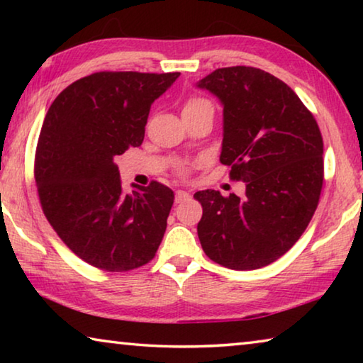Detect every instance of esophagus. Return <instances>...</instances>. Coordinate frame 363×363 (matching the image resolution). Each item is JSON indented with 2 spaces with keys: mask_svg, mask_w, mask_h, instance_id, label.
Wrapping results in <instances>:
<instances>
[{
  "mask_svg": "<svg viewBox=\"0 0 363 363\" xmlns=\"http://www.w3.org/2000/svg\"><path fill=\"white\" fill-rule=\"evenodd\" d=\"M190 199V194L186 192V190H177L176 196H174V201L176 203H182V201H186Z\"/></svg>",
  "mask_w": 363,
  "mask_h": 363,
  "instance_id": "obj_1",
  "label": "esophagus"
}]
</instances>
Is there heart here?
Segmentation results:
<instances>
[{"label": "heart", "instance_id": "heart-1", "mask_svg": "<svg viewBox=\"0 0 363 363\" xmlns=\"http://www.w3.org/2000/svg\"><path fill=\"white\" fill-rule=\"evenodd\" d=\"M205 106H211V104L205 99H200V97H192V99H189L186 106H184V110L199 108V107H205Z\"/></svg>", "mask_w": 363, "mask_h": 363}]
</instances>
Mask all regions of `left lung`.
<instances>
[{
    "label": "left lung",
    "instance_id": "1",
    "mask_svg": "<svg viewBox=\"0 0 363 363\" xmlns=\"http://www.w3.org/2000/svg\"><path fill=\"white\" fill-rule=\"evenodd\" d=\"M223 106L220 163L245 195L200 190L196 232L205 255L233 270L279 259L303 235L323 184V140L296 93L255 67H227L201 78Z\"/></svg>",
    "mask_w": 363,
    "mask_h": 363
}]
</instances>
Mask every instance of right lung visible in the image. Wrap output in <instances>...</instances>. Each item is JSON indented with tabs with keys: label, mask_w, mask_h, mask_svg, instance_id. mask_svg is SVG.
Instances as JSON below:
<instances>
[{
	"label": "right lung",
	"mask_w": 363,
	"mask_h": 363,
	"mask_svg": "<svg viewBox=\"0 0 363 363\" xmlns=\"http://www.w3.org/2000/svg\"><path fill=\"white\" fill-rule=\"evenodd\" d=\"M181 73L99 72L60 93L43 121L35 181L43 213L67 247L108 272L155 256L174 201L152 182L123 190L115 155L144 140L152 104Z\"/></svg>",
	"instance_id": "obj_1"
}]
</instances>
